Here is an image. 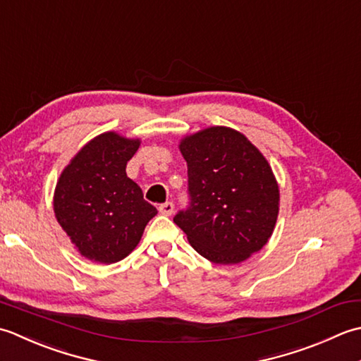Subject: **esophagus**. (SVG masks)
I'll return each mask as SVG.
<instances>
[{"label": "esophagus", "mask_w": 361, "mask_h": 361, "mask_svg": "<svg viewBox=\"0 0 361 361\" xmlns=\"http://www.w3.org/2000/svg\"><path fill=\"white\" fill-rule=\"evenodd\" d=\"M159 212L161 213V215L170 216V215H173V212H174V204L173 202L161 204V205H159Z\"/></svg>", "instance_id": "obj_1"}]
</instances>
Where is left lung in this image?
Wrapping results in <instances>:
<instances>
[{
  "mask_svg": "<svg viewBox=\"0 0 361 361\" xmlns=\"http://www.w3.org/2000/svg\"><path fill=\"white\" fill-rule=\"evenodd\" d=\"M188 205L173 218L205 259L233 264L260 251L274 231L279 187L262 152L229 128L183 138Z\"/></svg>",
  "mask_w": 361,
  "mask_h": 361,
  "instance_id": "8db88e82",
  "label": "left lung"
}]
</instances>
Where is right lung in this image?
Here are the masks:
<instances>
[{"instance_id":"1","label":"right lung","mask_w":361,"mask_h":361,"mask_svg":"<svg viewBox=\"0 0 361 361\" xmlns=\"http://www.w3.org/2000/svg\"><path fill=\"white\" fill-rule=\"evenodd\" d=\"M140 146L115 132L93 138L65 168L54 191L59 224L84 257L115 263L130 254L157 209L128 178Z\"/></svg>"}]
</instances>
